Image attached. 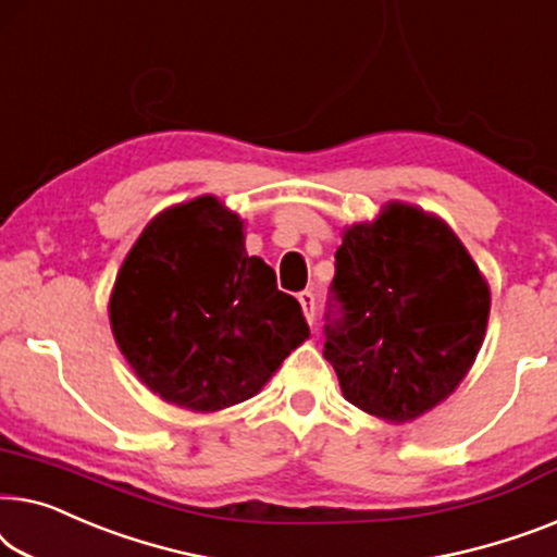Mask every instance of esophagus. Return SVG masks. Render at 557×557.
Listing matches in <instances>:
<instances>
[{
	"label": "esophagus",
	"mask_w": 557,
	"mask_h": 557,
	"mask_svg": "<svg viewBox=\"0 0 557 557\" xmlns=\"http://www.w3.org/2000/svg\"><path fill=\"white\" fill-rule=\"evenodd\" d=\"M297 300H300L305 318H308V323L312 325V320H315V295H312L310 289H302V293L297 295Z\"/></svg>",
	"instance_id": "1"
}]
</instances>
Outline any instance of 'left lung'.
<instances>
[{
	"label": "left lung",
	"instance_id": "left-lung-1",
	"mask_svg": "<svg viewBox=\"0 0 557 557\" xmlns=\"http://www.w3.org/2000/svg\"><path fill=\"white\" fill-rule=\"evenodd\" d=\"M323 356L346 401L406 424L446 401L480 354L490 285L442 216L388 201L343 230Z\"/></svg>",
	"mask_w": 557,
	"mask_h": 557
}]
</instances>
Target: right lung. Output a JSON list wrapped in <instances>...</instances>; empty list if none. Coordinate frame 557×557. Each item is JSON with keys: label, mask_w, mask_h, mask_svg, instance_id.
Listing matches in <instances>:
<instances>
[{"label": "right lung", "mask_w": 557, "mask_h": 557, "mask_svg": "<svg viewBox=\"0 0 557 557\" xmlns=\"http://www.w3.org/2000/svg\"><path fill=\"white\" fill-rule=\"evenodd\" d=\"M111 331L156 396L194 413L260 394L310 338L300 302L245 249V222L211 194L163 209L125 255Z\"/></svg>", "instance_id": "1"}]
</instances>
